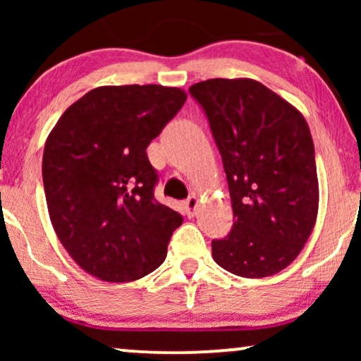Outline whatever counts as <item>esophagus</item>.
Returning a JSON list of instances; mask_svg holds the SVG:
<instances>
[{
    "label": "esophagus",
    "mask_w": 361,
    "mask_h": 361,
    "mask_svg": "<svg viewBox=\"0 0 361 361\" xmlns=\"http://www.w3.org/2000/svg\"><path fill=\"white\" fill-rule=\"evenodd\" d=\"M197 205H199V197L197 195H190L189 199L185 200V209L189 212V215H194Z\"/></svg>",
    "instance_id": "esophagus-1"
}]
</instances>
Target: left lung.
Segmentation results:
<instances>
[{
	"label": "left lung",
	"mask_w": 361,
	"mask_h": 361,
	"mask_svg": "<svg viewBox=\"0 0 361 361\" xmlns=\"http://www.w3.org/2000/svg\"><path fill=\"white\" fill-rule=\"evenodd\" d=\"M204 108L228 182L233 228L212 256L241 278L293 263L317 220L314 142L298 108L251 78H210L189 88Z\"/></svg>",
	"instance_id": "8db88e82"
}]
</instances>
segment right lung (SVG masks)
Listing matches in <instances>:
<instances>
[{
	"instance_id": "1",
	"label": "right lung",
	"mask_w": 361,
	"mask_h": 361,
	"mask_svg": "<svg viewBox=\"0 0 361 361\" xmlns=\"http://www.w3.org/2000/svg\"><path fill=\"white\" fill-rule=\"evenodd\" d=\"M176 87H98L47 136L42 180L57 238L88 274L130 283L159 268L182 216L154 199L146 147L177 115Z\"/></svg>"
}]
</instances>
